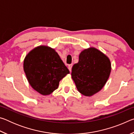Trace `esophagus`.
Segmentation results:
<instances>
[{"instance_id":"esophagus-1","label":"esophagus","mask_w":134,"mask_h":134,"mask_svg":"<svg viewBox=\"0 0 134 134\" xmlns=\"http://www.w3.org/2000/svg\"><path fill=\"white\" fill-rule=\"evenodd\" d=\"M72 64H69V67H68V68H69V70H70V71L71 72V69H72Z\"/></svg>"}]
</instances>
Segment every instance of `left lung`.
<instances>
[{
  "mask_svg": "<svg viewBox=\"0 0 134 134\" xmlns=\"http://www.w3.org/2000/svg\"><path fill=\"white\" fill-rule=\"evenodd\" d=\"M111 72L110 59L94 47L83 49L79 62L72 67L71 78L78 91L92 96L100 91L107 82Z\"/></svg>",
  "mask_w": 134,
  "mask_h": 134,
  "instance_id": "obj_1",
  "label": "left lung"
}]
</instances>
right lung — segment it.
Returning a JSON list of instances; mask_svg holds the SVG:
<instances>
[{"label": "right lung", "instance_id": "right-lung-1", "mask_svg": "<svg viewBox=\"0 0 134 134\" xmlns=\"http://www.w3.org/2000/svg\"><path fill=\"white\" fill-rule=\"evenodd\" d=\"M24 70L31 87L44 96L57 89L60 81L70 73L55 49L47 45L38 46L26 54Z\"/></svg>", "mask_w": 134, "mask_h": 134}]
</instances>
